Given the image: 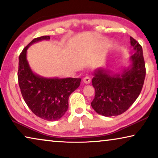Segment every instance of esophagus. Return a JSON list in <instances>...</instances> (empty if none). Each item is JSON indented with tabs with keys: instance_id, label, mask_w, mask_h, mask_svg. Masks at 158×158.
<instances>
[{
	"instance_id": "obj_1",
	"label": "esophagus",
	"mask_w": 158,
	"mask_h": 158,
	"mask_svg": "<svg viewBox=\"0 0 158 158\" xmlns=\"http://www.w3.org/2000/svg\"><path fill=\"white\" fill-rule=\"evenodd\" d=\"M90 81H91V79H90V77L89 76H85L83 78V82L85 84H89L90 83Z\"/></svg>"
}]
</instances>
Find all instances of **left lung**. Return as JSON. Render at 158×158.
Returning a JSON list of instances; mask_svg holds the SVG:
<instances>
[{
    "mask_svg": "<svg viewBox=\"0 0 158 158\" xmlns=\"http://www.w3.org/2000/svg\"><path fill=\"white\" fill-rule=\"evenodd\" d=\"M130 43L136 52L130 57V68L122 74L112 75L106 69H98L94 73L92 85L96 94L91 106L104 116L120 115L126 111L143 87L146 69L142 46L131 36Z\"/></svg>",
    "mask_w": 158,
    "mask_h": 158,
    "instance_id": "left-lung-1",
    "label": "left lung"
}]
</instances>
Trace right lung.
<instances>
[{"mask_svg":"<svg viewBox=\"0 0 158 158\" xmlns=\"http://www.w3.org/2000/svg\"><path fill=\"white\" fill-rule=\"evenodd\" d=\"M49 36L34 39L19 55L18 81L21 95L28 107L42 119H60L68 109V98L79 87L81 78H45L32 72L27 60L30 45L41 40H48Z\"/></svg>","mask_w":158,"mask_h":158,"instance_id":"right-lung-1","label":"right lung"}]
</instances>
